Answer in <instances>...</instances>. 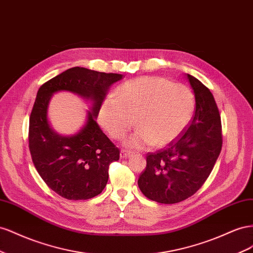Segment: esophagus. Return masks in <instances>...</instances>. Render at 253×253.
<instances>
[{
  "label": "esophagus",
  "instance_id": "34e87169",
  "mask_svg": "<svg viewBox=\"0 0 253 253\" xmlns=\"http://www.w3.org/2000/svg\"><path fill=\"white\" fill-rule=\"evenodd\" d=\"M131 155V153L130 151H128V150H121V153H120V156H121V158H127V157H129Z\"/></svg>",
  "mask_w": 253,
  "mask_h": 253
}]
</instances>
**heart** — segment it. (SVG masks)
Returning a JSON list of instances; mask_svg holds the SVG:
<instances>
[{
	"mask_svg": "<svg viewBox=\"0 0 253 253\" xmlns=\"http://www.w3.org/2000/svg\"><path fill=\"white\" fill-rule=\"evenodd\" d=\"M117 96L100 105L98 120L112 139L122 140L139 127L127 145L142 148L162 147L181 134L193 117L195 98L182 84L160 77H140L120 85Z\"/></svg>",
	"mask_w": 253,
	"mask_h": 253,
	"instance_id": "b5f03b06",
	"label": "heart"
}]
</instances>
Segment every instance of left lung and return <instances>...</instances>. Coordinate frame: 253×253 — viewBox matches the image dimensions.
<instances>
[{
  "label": "left lung",
  "instance_id": "8db88e82",
  "mask_svg": "<svg viewBox=\"0 0 253 253\" xmlns=\"http://www.w3.org/2000/svg\"><path fill=\"white\" fill-rule=\"evenodd\" d=\"M194 90L195 113L178 138L146 155L138 184L157 203L172 205L193 196L210 176L222 146L221 120L214 96L203 83L187 74Z\"/></svg>",
  "mask_w": 253,
  "mask_h": 253
}]
</instances>
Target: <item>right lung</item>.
Segmentation results:
<instances>
[{"mask_svg":"<svg viewBox=\"0 0 253 253\" xmlns=\"http://www.w3.org/2000/svg\"><path fill=\"white\" fill-rule=\"evenodd\" d=\"M123 78L75 67L43 84L30 117L28 147L33 163L46 185L69 200H85L102 193L109 177V165L120 159V149L102 131L95 119L109 86ZM67 89L93 100L86 126L77 135L61 137L47 121L50 96Z\"/></svg>","mask_w":253,"mask_h":253,"instance_id":"obj_1","label":"right lung"}]
</instances>
